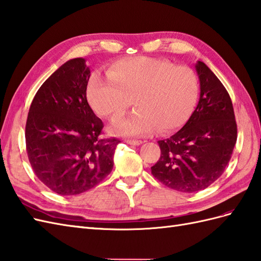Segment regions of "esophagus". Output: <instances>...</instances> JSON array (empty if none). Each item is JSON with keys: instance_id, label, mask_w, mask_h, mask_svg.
<instances>
[{"instance_id": "esophagus-1", "label": "esophagus", "mask_w": 261, "mask_h": 261, "mask_svg": "<svg viewBox=\"0 0 261 261\" xmlns=\"http://www.w3.org/2000/svg\"><path fill=\"white\" fill-rule=\"evenodd\" d=\"M126 143L129 144V145H134V146H139V145L143 144L142 141H134V139H128V141H127Z\"/></svg>"}]
</instances>
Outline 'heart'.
I'll return each instance as SVG.
<instances>
[{
    "label": "heart",
    "mask_w": 261,
    "mask_h": 261,
    "mask_svg": "<svg viewBox=\"0 0 261 261\" xmlns=\"http://www.w3.org/2000/svg\"><path fill=\"white\" fill-rule=\"evenodd\" d=\"M198 95V77L192 68L145 56L117 61L107 77L95 73L87 91L93 110L110 119L123 116L133 100L137 110L111 127L120 136L180 128L193 115Z\"/></svg>",
    "instance_id": "1"
}]
</instances>
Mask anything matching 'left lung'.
Here are the masks:
<instances>
[{
  "label": "left lung",
  "instance_id": "1",
  "mask_svg": "<svg viewBox=\"0 0 261 261\" xmlns=\"http://www.w3.org/2000/svg\"><path fill=\"white\" fill-rule=\"evenodd\" d=\"M200 96L181 129L158 141L161 157L151 174L165 186L195 193L224 173L237 141V124L229 94L204 62L196 63Z\"/></svg>",
  "mask_w": 261,
  "mask_h": 261
}]
</instances>
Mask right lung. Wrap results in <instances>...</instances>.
<instances>
[{"label": "right lung", "instance_id": "obj_1", "mask_svg": "<svg viewBox=\"0 0 261 261\" xmlns=\"http://www.w3.org/2000/svg\"><path fill=\"white\" fill-rule=\"evenodd\" d=\"M90 76L85 59L67 61L43 83L28 115L31 166L44 185L62 196L98 185L112 171L120 142L100 135L103 122L86 98Z\"/></svg>", "mask_w": 261, "mask_h": 261}]
</instances>
